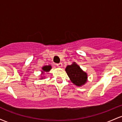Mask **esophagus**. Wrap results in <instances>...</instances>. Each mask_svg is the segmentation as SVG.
Instances as JSON below:
<instances>
[{"label": "esophagus", "mask_w": 122, "mask_h": 122, "mask_svg": "<svg viewBox=\"0 0 122 122\" xmlns=\"http://www.w3.org/2000/svg\"><path fill=\"white\" fill-rule=\"evenodd\" d=\"M56 65H57V66L59 67V68H61V67L62 66V63H59V64H57Z\"/></svg>", "instance_id": "34e87169"}]
</instances>
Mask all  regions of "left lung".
<instances>
[{"mask_svg": "<svg viewBox=\"0 0 122 122\" xmlns=\"http://www.w3.org/2000/svg\"><path fill=\"white\" fill-rule=\"evenodd\" d=\"M65 71L71 82L76 86H81L87 82V73L82 71L75 62H73L71 65L67 66Z\"/></svg>", "mask_w": 122, "mask_h": 122, "instance_id": "1", "label": "left lung"}]
</instances>
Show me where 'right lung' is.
I'll return each mask as SVG.
<instances>
[{
  "label": "right lung",
  "mask_w": 122,
  "mask_h": 122,
  "mask_svg": "<svg viewBox=\"0 0 122 122\" xmlns=\"http://www.w3.org/2000/svg\"><path fill=\"white\" fill-rule=\"evenodd\" d=\"M52 67H51V65H45L43 66L42 68V71H41V77L40 78V79H44V77H42V75H43L45 74V72H49L51 70Z\"/></svg>",
  "instance_id": "right-lung-1"
}]
</instances>
